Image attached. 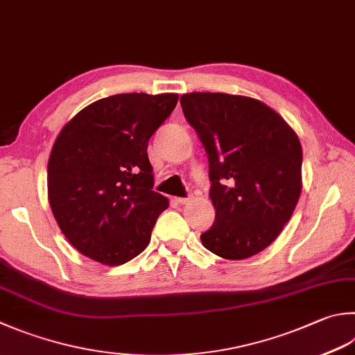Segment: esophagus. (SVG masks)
<instances>
[{
    "mask_svg": "<svg viewBox=\"0 0 355 355\" xmlns=\"http://www.w3.org/2000/svg\"><path fill=\"white\" fill-rule=\"evenodd\" d=\"M190 200H191V198H176V202L178 204H189L190 202Z\"/></svg>",
    "mask_w": 355,
    "mask_h": 355,
    "instance_id": "34e87169",
    "label": "esophagus"
}]
</instances>
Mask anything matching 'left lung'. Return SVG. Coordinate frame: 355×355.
Segmentation results:
<instances>
[{"instance_id": "obj_1", "label": "left lung", "mask_w": 355, "mask_h": 355, "mask_svg": "<svg viewBox=\"0 0 355 355\" xmlns=\"http://www.w3.org/2000/svg\"><path fill=\"white\" fill-rule=\"evenodd\" d=\"M180 106L209 157L216 216L200 235L202 245L225 259L257 255L282 233L302 193L298 136L250 97L190 92Z\"/></svg>"}]
</instances>
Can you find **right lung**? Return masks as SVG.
<instances>
[{
  "label": "right lung",
  "mask_w": 355,
  "mask_h": 355,
  "mask_svg": "<svg viewBox=\"0 0 355 355\" xmlns=\"http://www.w3.org/2000/svg\"><path fill=\"white\" fill-rule=\"evenodd\" d=\"M178 97L100 98L60 131L48 162L49 204L60 230L85 257L120 266L150 244L168 199L153 190L146 150Z\"/></svg>",
  "instance_id": "right-lung-1"
}]
</instances>
